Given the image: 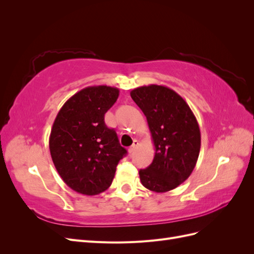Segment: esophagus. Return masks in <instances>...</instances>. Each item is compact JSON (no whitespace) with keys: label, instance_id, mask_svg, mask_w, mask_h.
I'll list each match as a JSON object with an SVG mask.
<instances>
[{"label":"esophagus","instance_id":"esophagus-1","mask_svg":"<svg viewBox=\"0 0 254 254\" xmlns=\"http://www.w3.org/2000/svg\"><path fill=\"white\" fill-rule=\"evenodd\" d=\"M137 146H139V141H137V140H134V141H133V144H132L131 146H130L129 151H130V152H133V151L135 150V148L137 147Z\"/></svg>","mask_w":254,"mask_h":254}]
</instances>
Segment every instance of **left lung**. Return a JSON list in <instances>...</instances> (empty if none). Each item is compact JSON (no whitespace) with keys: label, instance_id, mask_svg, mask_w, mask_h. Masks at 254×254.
Segmentation results:
<instances>
[{"label":"left lung","instance_id":"1","mask_svg":"<svg viewBox=\"0 0 254 254\" xmlns=\"http://www.w3.org/2000/svg\"><path fill=\"white\" fill-rule=\"evenodd\" d=\"M130 96L147 119L156 149L152 163L139 172L140 180L156 193L174 190L189 178L200 151L195 115L177 92L165 86L139 87Z\"/></svg>","mask_w":254,"mask_h":254}]
</instances>
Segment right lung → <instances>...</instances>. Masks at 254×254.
<instances>
[{"label":"right lung","mask_w":254,"mask_h":254,"mask_svg":"<svg viewBox=\"0 0 254 254\" xmlns=\"http://www.w3.org/2000/svg\"><path fill=\"white\" fill-rule=\"evenodd\" d=\"M119 94L109 86L84 88L67 99L54 121L49 141L53 163L66 186L79 194L105 191L127 153L104 121Z\"/></svg>","instance_id":"right-lung-1"}]
</instances>
